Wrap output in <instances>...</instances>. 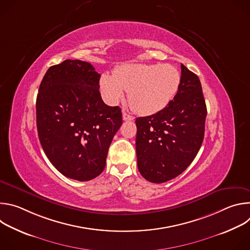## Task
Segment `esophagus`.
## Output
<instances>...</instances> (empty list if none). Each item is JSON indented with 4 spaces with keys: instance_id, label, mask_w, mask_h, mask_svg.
I'll return each instance as SVG.
<instances>
[{
    "instance_id": "1",
    "label": "esophagus",
    "mask_w": 250,
    "mask_h": 250,
    "mask_svg": "<svg viewBox=\"0 0 250 250\" xmlns=\"http://www.w3.org/2000/svg\"><path fill=\"white\" fill-rule=\"evenodd\" d=\"M123 119H124V121H133V120H134V117H132V116H130L129 114L124 112V113H123Z\"/></svg>"
}]
</instances>
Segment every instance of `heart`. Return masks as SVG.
Returning <instances> with one entry per match:
<instances>
[{
	"label": "heart",
	"instance_id": "obj_1",
	"mask_svg": "<svg viewBox=\"0 0 250 250\" xmlns=\"http://www.w3.org/2000/svg\"><path fill=\"white\" fill-rule=\"evenodd\" d=\"M181 75L171 64H125L114 75L103 74L100 86L110 104H117L129 92L133 108L144 115L162 111L179 89Z\"/></svg>",
	"mask_w": 250,
	"mask_h": 250
}]
</instances>
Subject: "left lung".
Here are the masks:
<instances>
[{
	"label": "left lung",
	"mask_w": 250,
	"mask_h": 250,
	"mask_svg": "<svg viewBox=\"0 0 250 250\" xmlns=\"http://www.w3.org/2000/svg\"><path fill=\"white\" fill-rule=\"evenodd\" d=\"M207 106L199 77L181 64V82L162 111L135 120L137 167L142 177L163 183L194 160L204 139Z\"/></svg>",
	"instance_id": "left-lung-1"
}]
</instances>
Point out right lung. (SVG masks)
Masks as SVG:
<instances>
[{
    "label": "right lung",
    "instance_id": "add662e5",
    "mask_svg": "<svg viewBox=\"0 0 250 250\" xmlns=\"http://www.w3.org/2000/svg\"><path fill=\"white\" fill-rule=\"evenodd\" d=\"M100 77L88 62L64 60L46 71L35 105L39 137L47 158L61 174L82 182L103 172L123 124L119 106L102 100Z\"/></svg>",
    "mask_w": 250,
    "mask_h": 250
}]
</instances>
